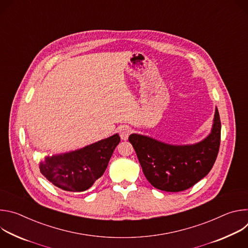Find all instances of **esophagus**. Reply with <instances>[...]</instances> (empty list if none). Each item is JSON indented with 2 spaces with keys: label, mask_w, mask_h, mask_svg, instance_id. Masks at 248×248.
<instances>
[{
  "label": "esophagus",
  "mask_w": 248,
  "mask_h": 248,
  "mask_svg": "<svg viewBox=\"0 0 248 248\" xmlns=\"http://www.w3.org/2000/svg\"><path fill=\"white\" fill-rule=\"evenodd\" d=\"M119 131H120V135H121V138H122L123 140H126V139L128 138L129 134L131 133V130H130V128H129L128 126H126V125H124V126H122V127L119 129Z\"/></svg>",
  "instance_id": "esophagus-1"
}]
</instances>
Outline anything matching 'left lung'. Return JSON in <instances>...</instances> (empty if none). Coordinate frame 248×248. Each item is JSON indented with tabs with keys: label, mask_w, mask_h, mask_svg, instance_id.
I'll use <instances>...</instances> for the list:
<instances>
[{
	"label": "left lung",
	"mask_w": 248,
	"mask_h": 248,
	"mask_svg": "<svg viewBox=\"0 0 248 248\" xmlns=\"http://www.w3.org/2000/svg\"><path fill=\"white\" fill-rule=\"evenodd\" d=\"M143 173L156 188L169 192L188 189L213 167L220 148L221 121L215 110L211 133L192 145H170L149 136L132 133L128 137Z\"/></svg>",
	"instance_id": "left-lung-1"
}]
</instances>
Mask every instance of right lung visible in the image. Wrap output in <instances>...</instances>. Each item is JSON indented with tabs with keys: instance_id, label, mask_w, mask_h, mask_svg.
<instances>
[{
	"instance_id": "1",
	"label": "right lung",
	"mask_w": 248,
	"mask_h": 248,
	"mask_svg": "<svg viewBox=\"0 0 248 248\" xmlns=\"http://www.w3.org/2000/svg\"><path fill=\"white\" fill-rule=\"evenodd\" d=\"M120 141L121 137L116 133L84 148L48 156L40 162V171L62 190L85 191L103 175Z\"/></svg>"
}]
</instances>
